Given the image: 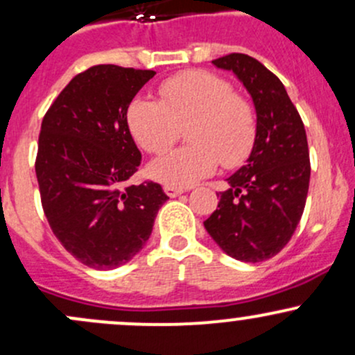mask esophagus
Listing matches in <instances>:
<instances>
[{
	"label": "esophagus",
	"instance_id": "34e87169",
	"mask_svg": "<svg viewBox=\"0 0 355 355\" xmlns=\"http://www.w3.org/2000/svg\"><path fill=\"white\" fill-rule=\"evenodd\" d=\"M184 189H177V187H165V193L168 197H178L180 193H184Z\"/></svg>",
	"mask_w": 355,
	"mask_h": 355
}]
</instances>
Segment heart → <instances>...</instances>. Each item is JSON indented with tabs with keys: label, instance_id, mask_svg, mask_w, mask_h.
Segmentation results:
<instances>
[{
	"label": "heart",
	"instance_id": "heart-1",
	"mask_svg": "<svg viewBox=\"0 0 355 355\" xmlns=\"http://www.w3.org/2000/svg\"><path fill=\"white\" fill-rule=\"evenodd\" d=\"M159 101L138 96L126 121L135 141L151 155L166 151L187 128L189 146L163 155L150 175L166 187L187 189L216 171L219 163L234 168L246 162L258 135L251 101L232 84L207 70H187L163 80Z\"/></svg>",
	"mask_w": 355,
	"mask_h": 355
}]
</instances>
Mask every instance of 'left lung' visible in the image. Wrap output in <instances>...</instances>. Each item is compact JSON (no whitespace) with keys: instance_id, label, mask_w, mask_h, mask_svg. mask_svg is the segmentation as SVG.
Here are the masks:
<instances>
[{"instance_id":"obj_1","label":"left lung","mask_w":355,"mask_h":355,"mask_svg":"<svg viewBox=\"0 0 355 355\" xmlns=\"http://www.w3.org/2000/svg\"><path fill=\"white\" fill-rule=\"evenodd\" d=\"M232 70L254 103L258 135L248 163L227 178L229 190L204 222L231 258L259 263L290 243L310 184V151L305 126L282 80L246 53L212 60Z\"/></svg>"}]
</instances>
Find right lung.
Returning <instances> with one entry per match:
<instances>
[{
  "label": "right lung",
  "mask_w": 355,
  "mask_h": 355,
  "mask_svg": "<svg viewBox=\"0 0 355 355\" xmlns=\"http://www.w3.org/2000/svg\"><path fill=\"white\" fill-rule=\"evenodd\" d=\"M155 70L103 64L77 73L45 112L35 159L42 207L65 251L94 270H114L150 239L166 193L133 185L141 153L128 106Z\"/></svg>",
  "instance_id": "obj_1"
}]
</instances>
